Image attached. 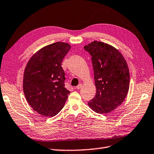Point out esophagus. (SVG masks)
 I'll return each instance as SVG.
<instances>
[{
  "label": "esophagus",
  "instance_id": "obj_1",
  "mask_svg": "<svg viewBox=\"0 0 154 154\" xmlns=\"http://www.w3.org/2000/svg\"><path fill=\"white\" fill-rule=\"evenodd\" d=\"M82 85L80 84L78 85V86H76V87L75 88V89H80L81 88V87H82Z\"/></svg>",
  "mask_w": 154,
  "mask_h": 154
}]
</instances>
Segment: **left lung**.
<instances>
[{
    "mask_svg": "<svg viewBox=\"0 0 154 154\" xmlns=\"http://www.w3.org/2000/svg\"><path fill=\"white\" fill-rule=\"evenodd\" d=\"M91 56L96 95L89 106L99 114H108L122 104L129 91L130 76L124 57L110 44L93 41L84 46Z\"/></svg>",
    "mask_w": 154,
    "mask_h": 154,
    "instance_id": "8db88e82",
    "label": "left lung"
}]
</instances>
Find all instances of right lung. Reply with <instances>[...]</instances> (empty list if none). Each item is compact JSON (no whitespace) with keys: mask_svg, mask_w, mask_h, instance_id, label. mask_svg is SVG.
Instances as JSON below:
<instances>
[{"mask_svg":"<svg viewBox=\"0 0 154 154\" xmlns=\"http://www.w3.org/2000/svg\"><path fill=\"white\" fill-rule=\"evenodd\" d=\"M69 44L57 42L41 48L25 66L23 89L34 110L46 117L57 115L70 93L65 88L62 61L70 50Z\"/></svg>","mask_w":154,"mask_h":154,"instance_id":"add662e5","label":"right lung"}]
</instances>
